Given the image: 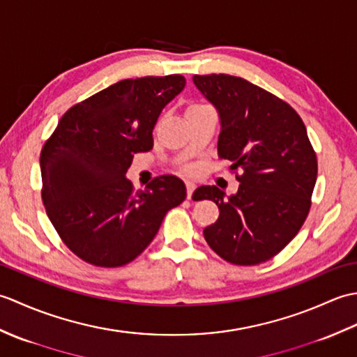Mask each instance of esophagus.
Returning <instances> with one entry per match:
<instances>
[{"label": "esophagus", "mask_w": 357, "mask_h": 357, "mask_svg": "<svg viewBox=\"0 0 357 357\" xmlns=\"http://www.w3.org/2000/svg\"><path fill=\"white\" fill-rule=\"evenodd\" d=\"M185 187H187V199H190V198H192V195H193V192H195L196 185H195V183H190V181H187V183H185Z\"/></svg>", "instance_id": "34e87169"}]
</instances>
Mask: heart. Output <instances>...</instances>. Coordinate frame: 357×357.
<instances>
[{
	"label": "heart",
	"mask_w": 357,
	"mask_h": 357,
	"mask_svg": "<svg viewBox=\"0 0 357 357\" xmlns=\"http://www.w3.org/2000/svg\"><path fill=\"white\" fill-rule=\"evenodd\" d=\"M184 172H192V167H184Z\"/></svg>",
	"instance_id": "b5f03b06"
}]
</instances>
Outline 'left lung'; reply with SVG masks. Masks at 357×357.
Here are the masks:
<instances>
[{"mask_svg":"<svg viewBox=\"0 0 357 357\" xmlns=\"http://www.w3.org/2000/svg\"><path fill=\"white\" fill-rule=\"evenodd\" d=\"M193 82L219 113L218 155L233 162L241 183L229 198L215 185L196 188L198 199L219 208L204 238L230 264L268 261L298 234L312 207L317 159L305 124L290 104L244 78L211 73L195 75Z\"/></svg>","mask_w":357,"mask_h":357,"instance_id":"8db88e82","label":"left lung"}]
</instances>
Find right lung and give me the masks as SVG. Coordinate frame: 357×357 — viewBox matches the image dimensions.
<instances>
[{"label":"right lung","mask_w":357,"mask_h":357,"mask_svg":"<svg viewBox=\"0 0 357 357\" xmlns=\"http://www.w3.org/2000/svg\"><path fill=\"white\" fill-rule=\"evenodd\" d=\"M183 75L123 79L75 104L45 141L41 196L59 238L79 259L115 268L136 259L167 211L185 199L173 174L133 190L126 178L135 153L153 147L162 109L183 92Z\"/></svg>","instance_id":"obj_1"}]
</instances>
